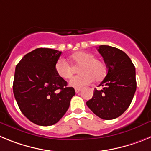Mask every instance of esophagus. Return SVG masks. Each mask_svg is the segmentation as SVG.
Segmentation results:
<instances>
[{
	"instance_id": "34e87169",
	"label": "esophagus",
	"mask_w": 151,
	"mask_h": 151,
	"mask_svg": "<svg viewBox=\"0 0 151 151\" xmlns=\"http://www.w3.org/2000/svg\"><path fill=\"white\" fill-rule=\"evenodd\" d=\"M75 91H76V93H78V92L81 91V88H76L75 89Z\"/></svg>"
}]
</instances>
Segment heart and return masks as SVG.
I'll list each match as a JSON object with an SVG mask.
<instances>
[{"label": "heart", "mask_w": 151, "mask_h": 151, "mask_svg": "<svg viewBox=\"0 0 151 151\" xmlns=\"http://www.w3.org/2000/svg\"><path fill=\"white\" fill-rule=\"evenodd\" d=\"M70 61L73 66H80L78 73H80L69 81V85L79 88L88 85L94 81H101L106 73L104 63L94 58V54L85 51H78L70 57ZM57 75L61 78L69 79L73 76L74 70L65 60L60 58L54 65Z\"/></svg>", "instance_id": "heart-1"}]
</instances>
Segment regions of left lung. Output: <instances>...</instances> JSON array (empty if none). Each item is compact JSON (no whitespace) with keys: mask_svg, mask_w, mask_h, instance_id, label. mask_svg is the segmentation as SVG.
Here are the masks:
<instances>
[{"mask_svg":"<svg viewBox=\"0 0 151 151\" xmlns=\"http://www.w3.org/2000/svg\"><path fill=\"white\" fill-rule=\"evenodd\" d=\"M97 50L104 58L107 74L94 89L91 99L86 104L103 119H113L121 116L131 104L137 87L135 68L129 56L116 47L101 45Z\"/></svg>","mask_w":151,"mask_h":151,"instance_id":"left-lung-1","label":"left lung"}]
</instances>
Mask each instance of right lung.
<instances>
[{
    "instance_id": "1",
    "label": "right lung",
    "mask_w": 151,
    "mask_h": 151,
    "mask_svg": "<svg viewBox=\"0 0 151 151\" xmlns=\"http://www.w3.org/2000/svg\"><path fill=\"white\" fill-rule=\"evenodd\" d=\"M61 54L54 49L37 48L24 56L16 66L14 97L23 115L36 125L57 123L76 94L54 69Z\"/></svg>"
}]
</instances>
